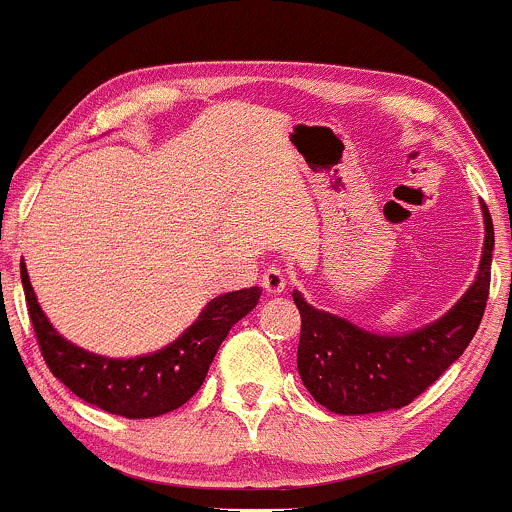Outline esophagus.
Instances as JSON below:
<instances>
[{
    "label": "esophagus",
    "mask_w": 512,
    "mask_h": 512,
    "mask_svg": "<svg viewBox=\"0 0 512 512\" xmlns=\"http://www.w3.org/2000/svg\"><path fill=\"white\" fill-rule=\"evenodd\" d=\"M261 287L266 295H280L285 290V275L280 268H268L266 273L261 275Z\"/></svg>",
    "instance_id": "1"
}]
</instances>
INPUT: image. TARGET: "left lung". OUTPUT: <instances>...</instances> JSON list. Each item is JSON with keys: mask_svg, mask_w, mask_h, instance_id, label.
Instances as JSON below:
<instances>
[{"mask_svg": "<svg viewBox=\"0 0 512 512\" xmlns=\"http://www.w3.org/2000/svg\"><path fill=\"white\" fill-rule=\"evenodd\" d=\"M484 212L479 273L462 300L438 321L401 336H384L321 312L292 292L302 317L297 370L321 406L343 416L401 409L423 394L472 343L491 285L493 222Z\"/></svg>", "mask_w": 512, "mask_h": 512, "instance_id": "1", "label": "left lung"}]
</instances>
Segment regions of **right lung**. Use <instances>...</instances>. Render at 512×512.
<instances>
[{
  "label": "right lung",
  "mask_w": 512,
  "mask_h": 512,
  "mask_svg": "<svg viewBox=\"0 0 512 512\" xmlns=\"http://www.w3.org/2000/svg\"><path fill=\"white\" fill-rule=\"evenodd\" d=\"M28 317L50 372L86 404L123 418H154L186 404L205 382L217 348L229 329L258 304L261 287L225 292L205 304L200 317L157 353L140 358H106L74 346L43 314L21 263Z\"/></svg>",
  "instance_id": "obj_1"
}]
</instances>
